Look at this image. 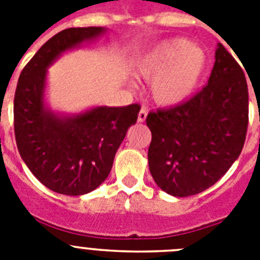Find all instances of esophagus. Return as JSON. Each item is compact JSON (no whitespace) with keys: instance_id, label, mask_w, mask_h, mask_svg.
Here are the masks:
<instances>
[{"instance_id":"1","label":"esophagus","mask_w":260,"mask_h":260,"mask_svg":"<svg viewBox=\"0 0 260 260\" xmlns=\"http://www.w3.org/2000/svg\"><path fill=\"white\" fill-rule=\"evenodd\" d=\"M147 118V109H144V108H142L141 112H139V114H138V122H144Z\"/></svg>"}]
</instances>
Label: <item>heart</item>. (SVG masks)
Wrapping results in <instances>:
<instances>
[{"label":"heart","mask_w":260,"mask_h":260,"mask_svg":"<svg viewBox=\"0 0 260 260\" xmlns=\"http://www.w3.org/2000/svg\"><path fill=\"white\" fill-rule=\"evenodd\" d=\"M207 66L203 48L182 38L153 45L138 59V77L151 82L153 103L172 108L187 102L195 92Z\"/></svg>","instance_id":"heart-1"}]
</instances>
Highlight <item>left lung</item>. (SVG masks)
<instances>
[{"label": "left lung", "instance_id": "1", "mask_svg": "<svg viewBox=\"0 0 260 260\" xmlns=\"http://www.w3.org/2000/svg\"><path fill=\"white\" fill-rule=\"evenodd\" d=\"M148 165L156 185L173 197L211 187L240 156L249 123L246 78L217 44L208 84L190 100L147 116Z\"/></svg>", "mask_w": 260, "mask_h": 260}]
</instances>
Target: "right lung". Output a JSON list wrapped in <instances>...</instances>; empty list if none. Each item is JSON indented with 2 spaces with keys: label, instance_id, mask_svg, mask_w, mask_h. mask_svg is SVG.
I'll use <instances>...</instances> for the list:
<instances>
[{
  "label": "right lung",
  "instance_id": "obj_1",
  "mask_svg": "<svg viewBox=\"0 0 260 260\" xmlns=\"http://www.w3.org/2000/svg\"><path fill=\"white\" fill-rule=\"evenodd\" d=\"M105 31L78 27L58 32L32 57L18 80L14 98L18 151L32 174L58 194H87L107 180L117 150L141 110L132 104L61 114L45 104L48 68L62 53Z\"/></svg>",
  "mask_w": 260,
  "mask_h": 260
}]
</instances>
